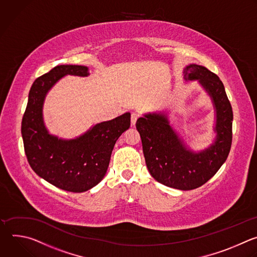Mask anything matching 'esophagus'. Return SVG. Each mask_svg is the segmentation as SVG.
I'll return each mask as SVG.
<instances>
[{
    "label": "esophagus",
    "mask_w": 257,
    "mask_h": 257,
    "mask_svg": "<svg viewBox=\"0 0 257 257\" xmlns=\"http://www.w3.org/2000/svg\"><path fill=\"white\" fill-rule=\"evenodd\" d=\"M140 117V114L137 113V112H133L132 113V116H131V122H132V125L134 126L138 120V118Z\"/></svg>",
    "instance_id": "esophagus-1"
}]
</instances>
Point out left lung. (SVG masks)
I'll return each instance as SVG.
<instances>
[{
	"mask_svg": "<svg viewBox=\"0 0 257 257\" xmlns=\"http://www.w3.org/2000/svg\"><path fill=\"white\" fill-rule=\"evenodd\" d=\"M185 81L197 80L211 96L216 109L215 143L200 152L189 150L169 124L165 113H148L137 120L146 164L158 182L190 190L209 181L225 163L232 145L233 111L220 78L195 64L183 70Z\"/></svg>",
	"mask_w": 257,
	"mask_h": 257,
	"instance_id": "obj_1",
	"label": "left lung"
}]
</instances>
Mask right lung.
I'll list each match as a JSON object with an SVG mask.
<instances>
[{
  "label": "right lung",
  "instance_id": "obj_1",
  "mask_svg": "<svg viewBox=\"0 0 257 257\" xmlns=\"http://www.w3.org/2000/svg\"><path fill=\"white\" fill-rule=\"evenodd\" d=\"M67 75L87 77L89 72L85 66L61 65L37 78L29 91L21 134L28 163L38 176L61 189L83 192L105 176L113 147L131 125V113L97 123L73 140L49 135L42 117L44 98Z\"/></svg>",
  "mask_w": 257,
  "mask_h": 257
}]
</instances>
